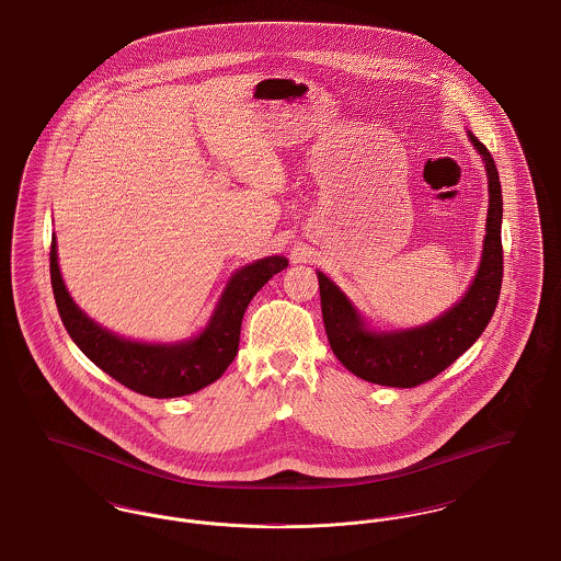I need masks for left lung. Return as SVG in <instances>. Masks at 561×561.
I'll return each instance as SVG.
<instances>
[{
    "label": "left lung",
    "instance_id": "8db88e82",
    "mask_svg": "<svg viewBox=\"0 0 561 561\" xmlns=\"http://www.w3.org/2000/svg\"><path fill=\"white\" fill-rule=\"evenodd\" d=\"M469 138L485 163L490 206L480 268L460 302L425 325L374 332L341 288L321 271L318 273L321 316L330 347L348 373L368 382L400 389L427 382L471 347L492 320L503 284V191L490 151L478 136L469 133Z\"/></svg>",
    "mask_w": 561,
    "mask_h": 561
}]
</instances>
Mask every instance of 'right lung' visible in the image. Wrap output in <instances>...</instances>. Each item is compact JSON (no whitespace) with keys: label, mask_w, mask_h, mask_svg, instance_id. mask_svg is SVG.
Instances as JSON below:
<instances>
[{"label":"right lung","mask_w":561,"mask_h":561,"mask_svg":"<svg viewBox=\"0 0 561 561\" xmlns=\"http://www.w3.org/2000/svg\"><path fill=\"white\" fill-rule=\"evenodd\" d=\"M288 267L284 256H267L245 265L229 279L204 332L176 345L126 341L90 320L67 293L60 277L56 240L50 245L54 300L73 343L103 373L147 398H181L218 380L236 359L243 313L268 279Z\"/></svg>","instance_id":"right-lung-1"}]
</instances>
